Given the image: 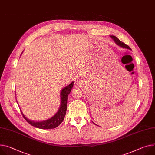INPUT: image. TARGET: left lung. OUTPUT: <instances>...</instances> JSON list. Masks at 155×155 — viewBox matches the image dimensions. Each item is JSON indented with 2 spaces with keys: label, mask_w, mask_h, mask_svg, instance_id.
<instances>
[{
  "label": "left lung",
  "mask_w": 155,
  "mask_h": 155,
  "mask_svg": "<svg viewBox=\"0 0 155 155\" xmlns=\"http://www.w3.org/2000/svg\"><path fill=\"white\" fill-rule=\"evenodd\" d=\"M110 37H111V38L113 39L114 41H115V43L118 45V46H119L120 47H122V48H125V49H130V50H131V49H130V48L128 46V45H125V43H122V41H120L117 37H116L115 36H110Z\"/></svg>",
  "instance_id": "left-lung-1"
}]
</instances>
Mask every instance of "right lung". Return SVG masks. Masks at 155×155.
<instances>
[{
  "label": "right lung",
  "instance_id": "add662e5",
  "mask_svg": "<svg viewBox=\"0 0 155 155\" xmlns=\"http://www.w3.org/2000/svg\"><path fill=\"white\" fill-rule=\"evenodd\" d=\"M74 86V82L72 81L70 85L64 87L61 92V105L59 108V110L56 112V114L51 117L49 119L46 120L36 122L33 120H29L27 119L25 116L21 112L22 116L23 118L28 122L30 125L35 127L36 128L41 129H54L58 127L64 120L66 110H67V98L68 95L70 94V91L72 90V88Z\"/></svg>",
  "mask_w": 155,
  "mask_h": 155
}]
</instances>
